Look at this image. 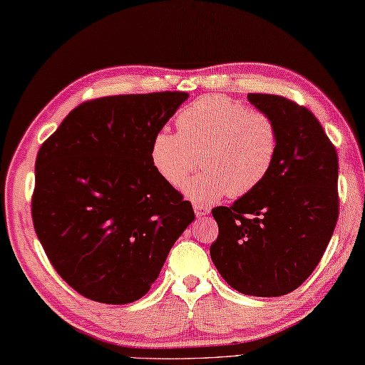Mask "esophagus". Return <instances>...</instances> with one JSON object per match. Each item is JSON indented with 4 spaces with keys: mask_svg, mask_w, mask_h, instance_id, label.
<instances>
[{
    "mask_svg": "<svg viewBox=\"0 0 365 365\" xmlns=\"http://www.w3.org/2000/svg\"><path fill=\"white\" fill-rule=\"evenodd\" d=\"M193 211H195L197 217H203V215L210 214V206H205V205H200V203H193Z\"/></svg>",
    "mask_w": 365,
    "mask_h": 365,
    "instance_id": "1",
    "label": "esophagus"
}]
</instances>
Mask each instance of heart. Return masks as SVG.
Returning a JSON list of instances; mask_svg holds the SVG:
<instances>
[{"label":"heart","mask_w":365,"mask_h":365,"mask_svg":"<svg viewBox=\"0 0 365 365\" xmlns=\"http://www.w3.org/2000/svg\"><path fill=\"white\" fill-rule=\"evenodd\" d=\"M178 132L162 129L151 141L155 172L180 185L197 167L202 173L184 184L195 203H211L228 193L242 197L263 182L279 151V130L272 118L247 108L224 94H210L184 107Z\"/></svg>","instance_id":"b5f03b06"}]
</instances>
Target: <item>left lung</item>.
<instances>
[{
	"mask_svg": "<svg viewBox=\"0 0 365 365\" xmlns=\"http://www.w3.org/2000/svg\"><path fill=\"white\" fill-rule=\"evenodd\" d=\"M279 130V151L257 189L212 215L219 236L211 258L242 294L274 297L307 280L339 217V158L312 111L274 94H247Z\"/></svg>",
	"mask_w": 365,
	"mask_h": 365,
	"instance_id": "obj_1",
	"label": "left lung"
}]
</instances>
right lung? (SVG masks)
<instances>
[{
	"instance_id": "1",
	"label": "right lung",
	"mask_w": 365,
	"mask_h": 365,
	"mask_svg": "<svg viewBox=\"0 0 365 365\" xmlns=\"http://www.w3.org/2000/svg\"><path fill=\"white\" fill-rule=\"evenodd\" d=\"M187 98L163 91L83 102L37 153L36 235L61 279L88 299L145 296L195 219L151 162L154 135Z\"/></svg>"
}]
</instances>
